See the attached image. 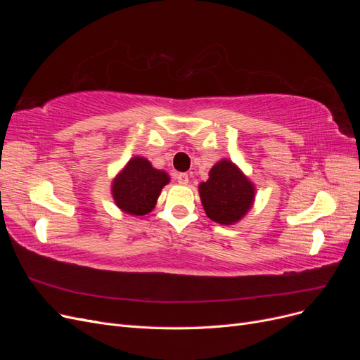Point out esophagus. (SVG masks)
Here are the masks:
<instances>
[{
	"label": "esophagus",
	"mask_w": 360,
	"mask_h": 360,
	"mask_svg": "<svg viewBox=\"0 0 360 360\" xmlns=\"http://www.w3.org/2000/svg\"><path fill=\"white\" fill-rule=\"evenodd\" d=\"M176 180H177L180 184H188L189 176H188L186 172H180V174H177V176H176Z\"/></svg>",
	"instance_id": "1"
}]
</instances>
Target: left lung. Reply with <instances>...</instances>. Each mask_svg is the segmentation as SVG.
Here are the masks:
<instances>
[{
	"instance_id": "obj_1",
	"label": "left lung",
	"mask_w": 360,
	"mask_h": 360,
	"mask_svg": "<svg viewBox=\"0 0 360 360\" xmlns=\"http://www.w3.org/2000/svg\"><path fill=\"white\" fill-rule=\"evenodd\" d=\"M200 184V197L212 221L231 225L240 221L254 201V186L233 162L221 160Z\"/></svg>"
}]
</instances>
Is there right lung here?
<instances>
[{"instance_id": "1", "label": "right lung", "mask_w": 360, "mask_h": 360, "mask_svg": "<svg viewBox=\"0 0 360 360\" xmlns=\"http://www.w3.org/2000/svg\"><path fill=\"white\" fill-rule=\"evenodd\" d=\"M168 181V174L155 169L147 159H130L112 183L115 204L129 214H147L155 209L160 191Z\"/></svg>"}]
</instances>
